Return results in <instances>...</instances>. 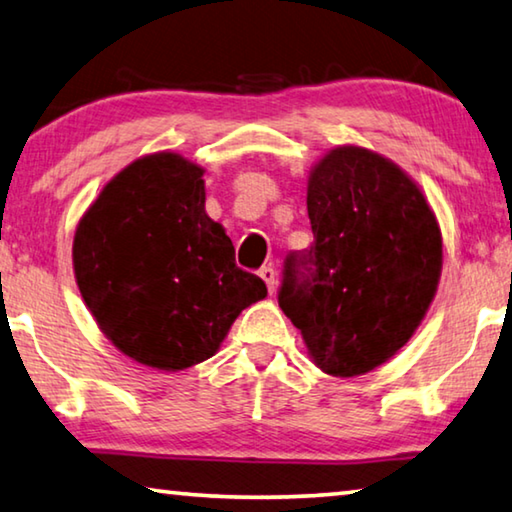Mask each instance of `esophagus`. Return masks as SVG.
Segmentation results:
<instances>
[{
	"label": "esophagus",
	"instance_id": "esophagus-1",
	"mask_svg": "<svg viewBox=\"0 0 512 512\" xmlns=\"http://www.w3.org/2000/svg\"><path fill=\"white\" fill-rule=\"evenodd\" d=\"M259 278L266 282V287H269V294H275V287H278V278H275V271L271 266H264V269H259Z\"/></svg>",
	"mask_w": 512,
	"mask_h": 512
}]
</instances>
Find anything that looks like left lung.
<instances>
[{
    "label": "left lung",
    "mask_w": 512,
    "mask_h": 512,
    "mask_svg": "<svg viewBox=\"0 0 512 512\" xmlns=\"http://www.w3.org/2000/svg\"><path fill=\"white\" fill-rule=\"evenodd\" d=\"M314 243L289 253L278 303L314 364L351 378L415 335L442 273V234L424 193L380 154L344 145L307 182Z\"/></svg>",
    "instance_id": "1"
}]
</instances>
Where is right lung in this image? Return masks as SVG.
<instances>
[{"label": "right lung", "mask_w": 512, "mask_h": 512, "mask_svg": "<svg viewBox=\"0 0 512 512\" xmlns=\"http://www.w3.org/2000/svg\"><path fill=\"white\" fill-rule=\"evenodd\" d=\"M72 264L111 344L161 371L212 358L241 310L266 296L207 216L202 168L175 152L136 159L104 186L77 225Z\"/></svg>", "instance_id": "obj_1"}]
</instances>
